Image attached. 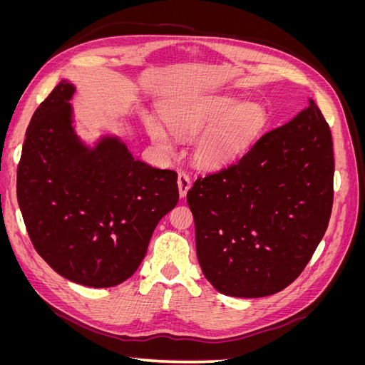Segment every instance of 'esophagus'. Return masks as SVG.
Returning a JSON list of instances; mask_svg holds the SVG:
<instances>
[{"instance_id":"obj_1","label":"esophagus","mask_w":365,"mask_h":365,"mask_svg":"<svg viewBox=\"0 0 365 365\" xmlns=\"http://www.w3.org/2000/svg\"><path fill=\"white\" fill-rule=\"evenodd\" d=\"M190 189V178L189 175L181 172L178 175V190H180V197H185L187 192Z\"/></svg>"}]
</instances>
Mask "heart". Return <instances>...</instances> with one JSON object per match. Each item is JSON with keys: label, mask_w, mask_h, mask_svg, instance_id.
I'll list each match as a JSON object with an SVG mask.
<instances>
[{"label": "heart", "mask_w": 365, "mask_h": 365, "mask_svg": "<svg viewBox=\"0 0 365 365\" xmlns=\"http://www.w3.org/2000/svg\"><path fill=\"white\" fill-rule=\"evenodd\" d=\"M165 123L178 137L197 133L192 160L202 169H220L245 155L267 126V113L256 102H242L230 94L190 96L165 105ZM168 126L155 118L146 123L148 134L161 152L172 153L175 141Z\"/></svg>", "instance_id": "heart-1"}]
</instances>
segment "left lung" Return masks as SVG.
Returning <instances> with one entry per match:
<instances>
[{"label":"left lung","instance_id":"8db88e82","mask_svg":"<svg viewBox=\"0 0 365 365\" xmlns=\"http://www.w3.org/2000/svg\"><path fill=\"white\" fill-rule=\"evenodd\" d=\"M334 143L314 101L247 155L187 192L205 279L230 297L277 294L322 242L334 202Z\"/></svg>","mask_w":365,"mask_h":365}]
</instances>
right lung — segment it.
<instances>
[{
  "instance_id": "1",
  "label": "right lung",
  "mask_w": 365,
  "mask_h": 365,
  "mask_svg": "<svg viewBox=\"0 0 365 365\" xmlns=\"http://www.w3.org/2000/svg\"><path fill=\"white\" fill-rule=\"evenodd\" d=\"M62 79L33 114L16 176L27 233L67 280L113 288L134 275L153 230L178 204V175L135 160L115 134L88 145L77 134Z\"/></svg>"
}]
</instances>
